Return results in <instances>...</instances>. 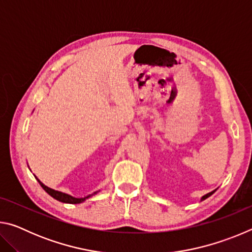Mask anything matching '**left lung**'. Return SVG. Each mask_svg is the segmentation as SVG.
<instances>
[{"label": "left lung", "mask_w": 252, "mask_h": 252, "mask_svg": "<svg viewBox=\"0 0 252 252\" xmlns=\"http://www.w3.org/2000/svg\"><path fill=\"white\" fill-rule=\"evenodd\" d=\"M217 190V189H216ZM216 190H213V191H211V192H209V193H207L206 195H203V197L201 198V200H204V199H207V198H209V197H210V195L212 194V193H215V191Z\"/></svg>", "instance_id": "left-lung-1"}]
</instances>
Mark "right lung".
I'll return each instance as SVG.
<instances>
[{
	"label": "right lung",
	"mask_w": 252,
	"mask_h": 252,
	"mask_svg": "<svg viewBox=\"0 0 252 252\" xmlns=\"http://www.w3.org/2000/svg\"><path fill=\"white\" fill-rule=\"evenodd\" d=\"M36 179H37V178H36ZM37 181H39L41 187L43 188V189L51 195V197H53L54 199H57V200H59V201L64 202V203H72V204L81 203V202H83L84 200H87L88 198H90V197H92L93 194L96 193V192H94L93 194H90V195H88V197H84V198H74V197H72V195H70V194H66V193L60 192V191L51 189V188H49V187H46L45 185H43V183H42V182L39 180V179H37Z\"/></svg>",
	"instance_id": "1"
}]
</instances>
